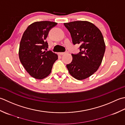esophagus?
Listing matches in <instances>:
<instances>
[{
    "mask_svg": "<svg viewBox=\"0 0 125 125\" xmlns=\"http://www.w3.org/2000/svg\"><path fill=\"white\" fill-rule=\"evenodd\" d=\"M67 53V52H61V53H60L59 54L61 55H63V54H66V53Z\"/></svg>",
    "mask_w": 125,
    "mask_h": 125,
    "instance_id": "1",
    "label": "esophagus"
}]
</instances>
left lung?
Segmentation results:
<instances>
[{"label":"left lung","mask_w":125,"mask_h":125,"mask_svg":"<svg viewBox=\"0 0 125 125\" xmlns=\"http://www.w3.org/2000/svg\"><path fill=\"white\" fill-rule=\"evenodd\" d=\"M63 24L70 32L73 44L80 45V52L72 54V62L66 67L76 79H85L94 73L101 63L106 48L103 34L97 27L87 21Z\"/></svg>","instance_id":"8db88e82"}]
</instances>
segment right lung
Listing matches in <instances>:
<instances>
[{
    "label": "right lung",
    "instance_id": "1",
    "mask_svg": "<svg viewBox=\"0 0 125 125\" xmlns=\"http://www.w3.org/2000/svg\"><path fill=\"white\" fill-rule=\"evenodd\" d=\"M57 23L50 21H37L27 27L20 42L19 57L29 74L37 79H42L51 72L58 55L47 50L46 39L50 30Z\"/></svg>",
    "mask_w": 125,
    "mask_h": 125
}]
</instances>
